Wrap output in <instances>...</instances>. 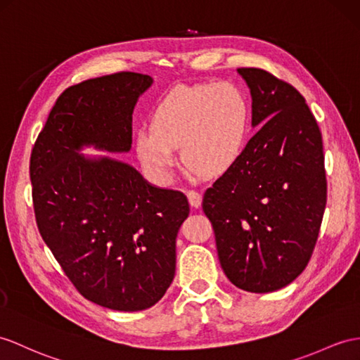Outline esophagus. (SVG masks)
Returning a JSON list of instances; mask_svg holds the SVG:
<instances>
[{"label":"esophagus","instance_id":"34e87169","mask_svg":"<svg viewBox=\"0 0 360 360\" xmlns=\"http://www.w3.org/2000/svg\"><path fill=\"white\" fill-rule=\"evenodd\" d=\"M186 195H188V200H189V203H191L192 207L197 209V207L201 206V200H203V197H201L200 192H197L194 189H189L186 192Z\"/></svg>","mask_w":360,"mask_h":360}]
</instances>
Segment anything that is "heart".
Instances as JSON below:
<instances>
[{
    "instance_id": "1",
    "label": "heart",
    "mask_w": 360,
    "mask_h": 360,
    "mask_svg": "<svg viewBox=\"0 0 360 360\" xmlns=\"http://www.w3.org/2000/svg\"><path fill=\"white\" fill-rule=\"evenodd\" d=\"M250 120L249 101L232 82L177 85L157 101L151 127L137 129L136 151L159 181L168 180L177 163L175 148L189 169L221 175L246 151Z\"/></svg>"
}]
</instances>
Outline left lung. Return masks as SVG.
Returning a JSON list of instances; mask_svg holds the SVG:
<instances>
[{"mask_svg": "<svg viewBox=\"0 0 360 360\" xmlns=\"http://www.w3.org/2000/svg\"><path fill=\"white\" fill-rule=\"evenodd\" d=\"M261 125L233 168L203 197L218 259L241 290L267 293L302 274L327 203L322 134L293 85L261 68H238Z\"/></svg>", "mask_w": 360, "mask_h": 360, "instance_id": "obj_1", "label": "left lung"}]
</instances>
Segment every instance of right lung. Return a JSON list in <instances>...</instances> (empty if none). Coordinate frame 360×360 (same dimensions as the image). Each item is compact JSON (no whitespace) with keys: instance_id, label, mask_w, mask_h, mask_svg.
I'll return each mask as SVG.
<instances>
[{"instance_id":"right-lung-1","label":"right lung","mask_w":360,"mask_h":360,"mask_svg":"<svg viewBox=\"0 0 360 360\" xmlns=\"http://www.w3.org/2000/svg\"><path fill=\"white\" fill-rule=\"evenodd\" d=\"M151 84L148 75L120 72L68 86L30 155L44 243L85 300L119 311L150 309L168 290L189 203L180 191L150 185L133 166L77 151H129L131 114Z\"/></svg>"}]
</instances>
